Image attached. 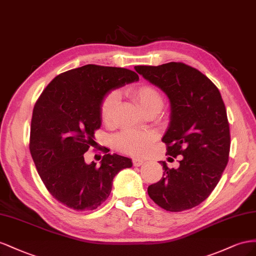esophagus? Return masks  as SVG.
I'll return each mask as SVG.
<instances>
[{
    "label": "esophagus",
    "mask_w": 256,
    "mask_h": 256,
    "mask_svg": "<svg viewBox=\"0 0 256 256\" xmlns=\"http://www.w3.org/2000/svg\"><path fill=\"white\" fill-rule=\"evenodd\" d=\"M144 163V160L142 158H133V165L134 166H142Z\"/></svg>",
    "instance_id": "34e87169"
}]
</instances>
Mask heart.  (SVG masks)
Wrapping results in <instances>:
<instances>
[{
	"mask_svg": "<svg viewBox=\"0 0 256 256\" xmlns=\"http://www.w3.org/2000/svg\"><path fill=\"white\" fill-rule=\"evenodd\" d=\"M132 96L144 112L150 108H162L163 96L154 86L149 84H142L130 90ZM119 96L116 92L109 93L100 104V118L106 126H112L114 119L116 105ZM154 142V134L148 130H123L114 137V146L116 150L130 156H142L147 152L152 142Z\"/></svg>",
	"mask_w": 256,
	"mask_h": 256,
	"instance_id": "1",
	"label": "heart"
}]
</instances>
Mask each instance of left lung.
Returning <instances> with one entry per match:
<instances>
[{
	"label": "left lung",
	"mask_w": 256,
	"mask_h": 256,
	"mask_svg": "<svg viewBox=\"0 0 256 256\" xmlns=\"http://www.w3.org/2000/svg\"><path fill=\"white\" fill-rule=\"evenodd\" d=\"M170 100L166 154L182 156L177 170L160 160L162 179L148 186L150 198L167 211L191 209L214 191L228 162L230 135L221 93L200 70L180 62L135 66Z\"/></svg>",
	"instance_id": "obj_1"
}]
</instances>
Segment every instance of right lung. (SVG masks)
I'll list each match as a JSON object with an SVG mask.
<instances>
[{
	"mask_svg": "<svg viewBox=\"0 0 256 256\" xmlns=\"http://www.w3.org/2000/svg\"><path fill=\"white\" fill-rule=\"evenodd\" d=\"M135 72L88 64L56 76L33 109L30 152L49 193L68 208L94 210L112 192V180L132 160L105 154L100 165L84 154L100 128V104L108 93L138 82Z\"/></svg>",
	"mask_w": 256,
	"mask_h": 256,
	"instance_id": "obj_1",
	"label": "right lung"
}]
</instances>
